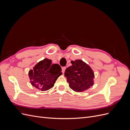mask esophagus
<instances>
[{"mask_svg": "<svg viewBox=\"0 0 130 130\" xmlns=\"http://www.w3.org/2000/svg\"><path fill=\"white\" fill-rule=\"evenodd\" d=\"M66 67H62V73H64V72H65V70H66Z\"/></svg>", "mask_w": 130, "mask_h": 130, "instance_id": "34e87169", "label": "esophagus"}]
</instances>
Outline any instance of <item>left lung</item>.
<instances>
[{
    "label": "left lung",
    "mask_w": 130,
    "mask_h": 130,
    "mask_svg": "<svg viewBox=\"0 0 130 130\" xmlns=\"http://www.w3.org/2000/svg\"><path fill=\"white\" fill-rule=\"evenodd\" d=\"M71 63L72 66L64 72L69 87L74 91L81 92L92 86L94 75L90 67L80 60L71 61Z\"/></svg>",
    "instance_id": "left-lung-1"
}]
</instances>
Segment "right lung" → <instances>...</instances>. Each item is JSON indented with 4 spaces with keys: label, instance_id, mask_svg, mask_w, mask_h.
I'll return each instance as SVG.
<instances>
[{
    "label": "right lung",
    "instance_id": "obj_1",
    "mask_svg": "<svg viewBox=\"0 0 130 130\" xmlns=\"http://www.w3.org/2000/svg\"><path fill=\"white\" fill-rule=\"evenodd\" d=\"M61 66L53 64L52 60L45 58L39 62L29 72L30 82L34 87L45 91L52 88L62 74Z\"/></svg>",
    "mask_w": 130,
    "mask_h": 130
}]
</instances>
